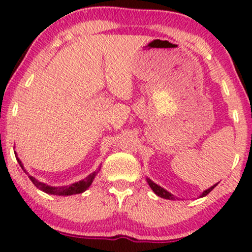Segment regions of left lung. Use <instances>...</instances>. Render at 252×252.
I'll use <instances>...</instances> for the list:
<instances>
[{"label":"left lung","instance_id":"1","mask_svg":"<svg viewBox=\"0 0 252 252\" xmlns=\"http://www.w3.org/2000/svg\"><path fill=\"white\" fill-rule=\"evenodd\" d=\"M146 180H147V183H149L150 188H151V189L154 190V192H155V194L157 195V196H159V197H163V199H167V200H175V199H177V197H175L173 194H171V192H169V191H167L166 189H163V188H162V187H159V185H157L156 183H154V182H152V180L150 179V178H146ZM216 185H217V184L212 185V187H211V188H208L207 190H205V191L202 192L201 195H200V197H204V196H206V195L208 194V192H210V191H212V190L215 189V187H216Z\"/></svg>","mask_w":252,"mask_h":252}]
</instances>
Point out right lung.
Listing matches in <instances>:
<instances>
[{
	"label": "right lung",
	"instance_id": "add662e5",
	"mask_svg": "<svg viewBox=\"0 0 252 252\" xmlns=\"http://www.w3.org/2000/svg\"><path fill=\"white\" fill-rule=\"evenodd\" d=\"M17 159H18V163H19L20 167H22V169H24V167H23V164H22V161H20L18 157H17ZM98 171H100V169H98ZM98 171L89 174L85 179L80 180V182L73 183V184L65 185V187H51V185H47V184H45V183L39 182V180L35 179V178L32 177V175H29V178H30V180L34 183V185L37 188V189L42 190V191L46 192V194L60 195V196H68V195L81 194V192H84L85 190H88L89 187L91 185V183H93V180L95 179L96 174L98 173ZM24 172L27 173V171H25V169H24Z\"/></svg>",
	"mask_w": 252,
	"mask_h": 252
}]
</instances>
